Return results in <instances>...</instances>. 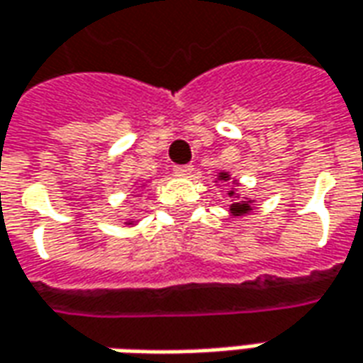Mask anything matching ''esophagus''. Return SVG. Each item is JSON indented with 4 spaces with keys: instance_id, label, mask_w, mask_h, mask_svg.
Listing matches in <instances>:
<instances>
[{
    "instance_id": "esophagus-1",
    "label": "esophagus",
    "mask_w": 363,
    "mask_h": 363,
    "mask_svg": "<svg viewBox=\"0 0 363 363\" xmlns=\"http://www.w3.org/2000/svg\"><path fill=\"white\" fill-rule=\"evenodd\" d=\"M192 169H194L192 164H177V167H174V172H179V174H191Z\"/></svg>"
}]
</instances>
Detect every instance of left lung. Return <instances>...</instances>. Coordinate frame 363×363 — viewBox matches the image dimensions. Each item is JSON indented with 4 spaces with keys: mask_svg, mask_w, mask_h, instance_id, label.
<instances>
[{
    "mask_svg": "<svg viewBox=\"0 0 363 363\" xmlns=\"http://www.w3.org/2000/svg\"><path fill=\"white\" fill-rule=\"evenodd\" d=\"M230 179V174L228 172H220L218 174V181H228ZM228 196H236V192L234 191H228ZM252 211V204H250V201H238L234 202V204H230V213L234 214V216H240V214H246Z\"/></svg>",
    "mask_w": 363,
    "mask_h": 363,
    "instance_id": "obj_1",
    "label": "left lung"
}]
</instances>
